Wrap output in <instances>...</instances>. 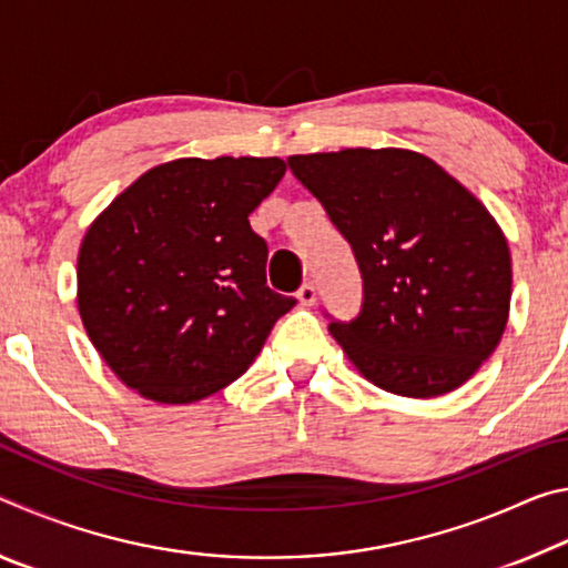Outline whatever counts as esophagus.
<instances>
[{
  "label": "esophagus",
  "mask_w": 568,
  "mask_h": 568,
  "mask_svg": "<svg viewBox=\"0 0 568 568\" xmlns=\"http://www.w3.org/2000/svg\"><path fill=\"white\" fill-rule=\"evenodd\" d=\"M315 297H318V293H315L313 283H303L301 291H297V301H301V305H315Z\"/></svg>",
  "instance_id": "obj_1"
}]
</instances>
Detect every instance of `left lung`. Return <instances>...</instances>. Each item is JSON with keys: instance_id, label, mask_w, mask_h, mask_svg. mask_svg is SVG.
Instances as JSON below:
<instances>
[{"instance_id": "left-lung-1", "label": "left lung", "mask_w": 568, "mask_h": 568, "mask_svg": "<svg viewBox=\"0 0 568 568\" xmlns=\"http://www.w3.org/2000/svg\"><path fill=\"white\" fill-rule=\"evenodd\" d=\"M287 165L361 267V313L328 325L351 363L406 398L464 386L496 351L511 303V253L491 213L420 152L355 148Z\"/></svg>"}]
</instances>
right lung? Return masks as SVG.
Masks as SVG:
<instances>
[{
	"instance_id": "add662e5",
	"label": "right lung",
	"mask_w": 568,
	"mask_h": 568,
	"mask_svg": "<svg viewBox=\"0 0 568 568\" xmlns=\"http://www.w3.org/2000/svg\"><path fill=\"white\" fill-rule=\"evenodd\" d=\"M283 175L277 158L172 160L90 225L77 307L124 386L155 403H192L255 361L295 305L265 285L267 245L247 220Z\"/></svg>"
}]
</instances>
